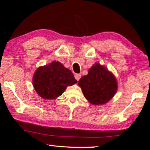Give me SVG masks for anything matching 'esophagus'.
Here are the masks:
<instances>
[{"label": "esophagus", "instance_id": "34e87169", "mask_svg": "<svg viewBox=\"0 0 150 150\" xmlns=\"http://www.w3.org/2000/svg\"><path fill=\"white\" fill-rule=\"evenodd\" d=\"M81 75L80 74H75V78L76 79V80H77V81H79L80 79V78H81Z\"/></svg>", "mask_w": 150, "mask_h": 150}]
</instances>
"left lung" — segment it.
Returning a JSON list of instances; mask_svg holds the SVG:
<instances>
[{"mask_svg":"<svg viewBox=\"0 0 150 150\" xmlns=\"http://www.w3.org/2000/svg\"><path fill=\"white\" fill-rule=\"evenodd\" d=\"M85 98L90 104L102 105L108 102L117 91V81L112 73L99 63L89 69L88 74L79 79Z\"/></svg>","mask_w":150,"mask_h":150,"instance_id":"1","label":"left lung"}]
</instances>
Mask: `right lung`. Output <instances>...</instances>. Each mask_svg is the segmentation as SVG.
Here are the masks:
<instances>
[{"label": "right lung", "instance_id": "obj_1", "mask_svg": "<svg viewBox=\"0 0 150 150\" xmlns=\"http://www.w3.org/2000/svg\"><path fill=\"white\" fill-rule=\"evenodd\" d=\"M77 82L72 72L57 61L38 68L33 77L35 91L40 97L46 100L56 99L62 95L67 87Z\"/></svg>", "mask_w": 150, "mask_h": 150}]
</instances>
